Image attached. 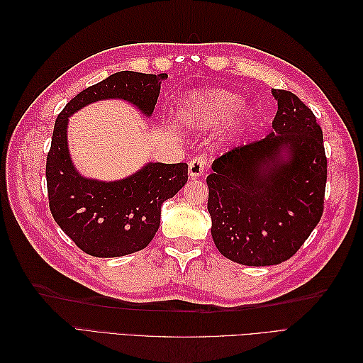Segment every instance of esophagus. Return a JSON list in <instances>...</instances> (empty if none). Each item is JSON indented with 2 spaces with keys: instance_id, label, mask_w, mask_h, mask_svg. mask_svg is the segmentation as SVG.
<instances>
[{
  "instance_id": "obj_1",
  "label": "esophagus",
  "mask_w": 363,
  "mask_h": 363,
  "mask_svg": "<svg viewBox=\"0 0 363 363\" xmlns=\"http://www.w3.org/2000/svg\"><path fill=\"white\" fill-rule=\"evenodd\" d=\"M204 168H206V160L203 157H195L189 162V177L191 179H199L200 175L204 174Z\"/></svg>"
}]
</instances>
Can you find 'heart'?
I'll return each instance as SVG.
<instances>
[{
	"instance_id": "obj_1",
	"label": "heart",
	"mask_w": 363,
	"mask_h": 363,
	"mask_svg": "<svg viewBox=\"0 0 363 363\" xmlns=\"http://www.w3.org/2000/svg\"><path fill=\"white\" fill-rule=\"evenodd\" d=\"M242 104V96L227 89L195 91L182 104L180 118L191 128L208 130L235 113L233 127H239L247 116Z\"/></svg>"
}]
</instances>
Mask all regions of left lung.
I'll use <instances>...</instances> for the list:
<instances>
[{"instance_id":"left-lung-1","label":"left lung","mask_w":363,"mask_h":363,"mask_svg":"<svg viewBox=\"0 0 363 363\" xmlns=\"http://www.w3.org/2000/svg\"><path fill=\"white\" fill-rule=\"evenodd\" d=\"M272 95L279 108L271 133L218 157L206 180L213 242L247 267L291 259L324 208L323 130L298 96L281 89Z\"/></svg>"}]
</instances>
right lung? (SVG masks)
Segmentation results:
<instances>
[{
    "instance_id": "1",
    "label": "right lung",
    "mask_w": 363,
    "mask_h": 363,
    "mask_svg": "<svg viewBox=\"0 0 363 363\" xmlns=\"http://www.w3.org/2000/svg\"><path fill=\"white\" fill-rule=\"evenodd\" d=\"M167 74L121 71L89 86L56 119L47 156V188L54 221L94 257H121L144 250L160 225V208L188 182V163H147L116 182L86 179L68 150L69 116L87 104L119 98L151 116Z\"/></svg>"
}]
</instances>
